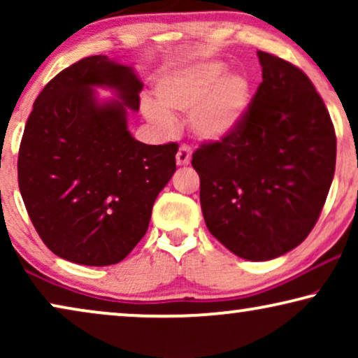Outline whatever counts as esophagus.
Segmentation results:
<instances>
[{
	"mask_svg": "<svg viewBox=\"0 0 358 358\" xmlns=\"http://www.w3.org/2000/svg\"><path fill=\"white\" fill-rule=\"evenodd\" d=\"M190 159H192V151H190L187 145H182L178 155H176V163H178V166H187L190 164Z\"/></svg>",
	"mask_w": 358,
	"mask_h": 358,
	"instance_id": "1",
	"label": "esophagus"
}]
</instances>
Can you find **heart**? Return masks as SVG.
Instances as JSON below:
<instances>
[{"mask_svg":"<svg viewBox=\"0 0 358 358\" xmlns=\"http://www.w3.org/2000/svg\"><path fill=\"white\" fill-rule=\"evenodd\" d=\"M218 60L185 66L161 78L156 85L158 102L146 99L141 110L161 134H173L178 120L171 112L189 115L192 134L202 141H223L236 134L246 120L252 99L248 76L228 75Z\"/></svg>","mask_w":358,"mask_h":358,"instance_id":"1","label":"heart"}]
</instances>
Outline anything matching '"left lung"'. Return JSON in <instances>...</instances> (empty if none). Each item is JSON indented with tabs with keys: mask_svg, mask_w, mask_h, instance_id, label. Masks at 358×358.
Wrapping results in <instances>:
<instances>
[{
	"mask_svg": "<svg viewBox=\"0 0 358 358\" xmlns=\"http://www.w3.org/2000/svg\"><path fill=\"white\" fill-rule=\"evenodd\" d=\"M262 83L246 120L223 141L200 145L192 166L208 231L238 257L271 261L315 227L336 169V134L300 68L257 52Z\"/></svg>",
	"mask_w": 358,
	"mask_h": 358,
	"instance_id": "8db88e82",
	"label": "left lung"
}]
</instances>
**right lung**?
<instances>
[{
	"mask_svg": "<svg viewBox=\"0 0 358 358\" xmlns=\"http://www.w3.org/2000/svg\"><path fill=\"white\" fill-rule=\"evenodd\" d=\"M94 87L117 100L101 101ZM143 83L106 55L73 63L43 87L21 140L17 179L29 218L58 257L110 266L148 229L153 203L176 171L178 143L146 145L129 130Z\"/></svg>",
	"mask_w": 358,
	"mask_h": 358,
	"instance_id": "obj_1",
	"label": "right lung"
}]
</instances>
